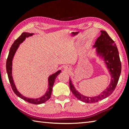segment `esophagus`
<instances>
[{
  "label": "esophagus",
  "instance_id": "obj_1",
  "mask_svg": "<svg viewBox=\"0 0 129 129\" xmlns=\"http://www.w3.org/2000/svg\"><path fill=\"white\" fill-rule=\"evenodd\" d=\"M64 69H65V71H68L69 70V67H65L64 68Z\"/></svg>",
  "mask_w": 129,
  "mask_h": 129
}]
</instances>
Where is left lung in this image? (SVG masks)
I'll return each mask as SVG.
<instances>
[{"mask_svg":"<svg viewBox=\"0 0 129 129\" xmlns=\"http://www.w3.org/2000/svg\"><path fill=\"white\" fill-rule=\"evenodd\" d=\"M93 48H95L96 54L103 60L110 73V82L108 86L100 94L94 97H88L82 95L76 90L71 78L69 77V87L74 95L80 101L90 104L106 99L113 92L121 72V62L116 44L106 31L101 30V35L97 39Z\"/></svg>","mask_w":129,"mask_h":129,"instance_id":"8db88e82","label":"left lung"}]
</instances>
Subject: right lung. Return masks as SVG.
Here are the masks:
<instances>
[{"label":"right lung","mask_w":129,"mask_h":129,"mask_svg":"<svg viewBox=\"0 0 129 129\" xmlns=\"http://www.w3.org/2000/svg\"><path fill=\"white\" fill-rule=\"evenodd\" d=\"M35 34L33 33H28V32H23L22 34L19 36V38L16 39V40L14 41V43L12 44L11 47L10 49V52L8 54V56L7 60V62H6V70H7V72L8 77V79H9L11 85L12 89L14 93L16 94L17 96L20 97V99H23L24 101H27L29 103L33 104L35 105H39L43 103H44L46 101H47L50 98L52 94V88H53V84L55 82L56 78L57 77L58 75L61 73V70H58L53 74L50 75L48 78V89L46 91V92L40 97L37 98V99H32V98H28L25 97V96L23 95V94L19 92V90H17L16 85L14 81V78L12 77V61L14 59V57L15 56V54L16 53L17 49L19 48V46H20V44L22 43L24 41L26 38H28L29 36H32L34 35Z\"/></svg>","instance_id":"add662e5"}]
</instances>
